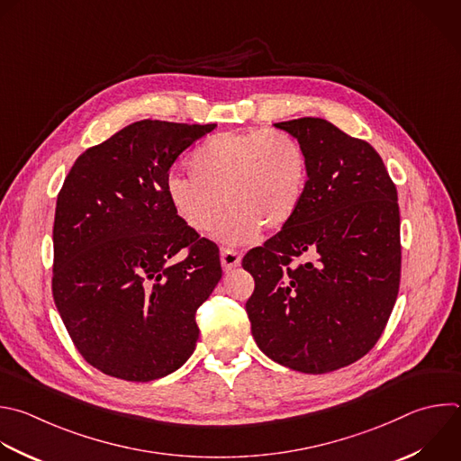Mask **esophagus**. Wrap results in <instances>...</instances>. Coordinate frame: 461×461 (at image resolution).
Here are the masks:
<instances>
[{
  "instance_id": "esophagus-1",
  "label": "esophagus",
  "mask_w": 461,
  "mask_h": 461,
  "mask_svg": "<svg viewBox=\"0 0 461 461\" xmlns=\"http://www.w3.org/2000/svg\"><path fill=\"white\" fill-rule=\"evenodd\" d=\"M221 264H222L224 271H230V269H233V267H237L240 264V255L237 251H233V249L224 248L221 251Z\"/></svg>"
}]
</instances>
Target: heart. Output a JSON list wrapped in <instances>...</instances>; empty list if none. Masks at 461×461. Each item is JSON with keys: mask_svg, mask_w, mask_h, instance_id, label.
Instances as JSON below:
<instances>
[{"mask_svg": "<svg viewBox=\"0 0 461 461\" xmlns=\"http://www.w3.org/2000/svg\"><path fill=\"white\" fill-rule=\"evenodd\" d=\"M192 177L170 176L165 194L176 217L192 231L221 228L226 244H249L262 226L284 228L308 190V158L282 130L222 131L204 140L188 159Z\"/></svg>", "mask_w": 461, "mask_h": 461, "instance_id": "heart-1", "label": "heart"}]
</instances>
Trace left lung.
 <instances>
[{
	"label": "left lung",
	"instance_id": "1",
	"mask_svg": "<svg viewBox=\"0 0 461 461\" xmlns=\"http://www.w3.org/2000/svg\"><path fill=\"white\" fill-rule=\"evenodd\" d=\"M308 158V190L294 217L242 267L251 335L273 362L324 375L378 342L400 285V210L376 149L321 117L276 122ZM300 256L305 263H294Z\"/></svg>",
	"mask_w": 461,
	"mask_h": 461
}]
</instances>
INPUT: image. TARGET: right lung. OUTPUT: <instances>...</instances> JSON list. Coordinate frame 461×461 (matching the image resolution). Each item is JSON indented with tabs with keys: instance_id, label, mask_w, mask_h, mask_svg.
<instances>
[{
	"instance_id": "right-lung-1",
	"label": "right lung",
	"mask_w": 461,
	"mask_h": 461,
	"mask_svg": "<svg viewBox=\"0 0 461 461\" xmlns=\"http://www.w3.org/2000/svg\"><path fill=\"white\" fill-rule=\"evenodd\" d=\"M213 128L131 122L81 153L58 195L54 302L81 357L108 376L158 380L195 349L197 308L222 276L219 248L176 217L165 183ZM183 247L189 257L172 261Z\"/></svg>"
}]
</instances>
